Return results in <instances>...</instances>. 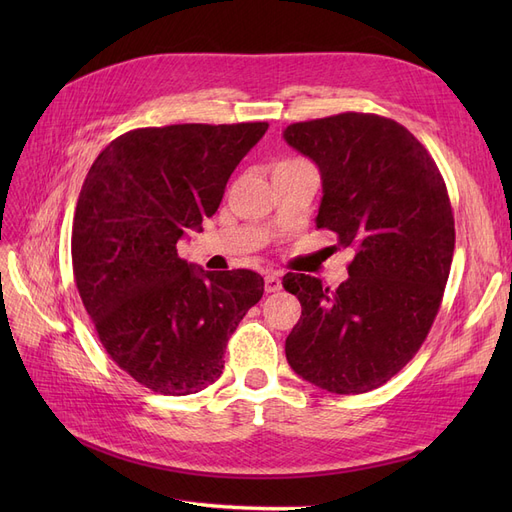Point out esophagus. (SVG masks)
<instances>
[{
    "mask_svg": "<svg viewBox=\"0 0 512 512\" xmlns=\"http://www.w3.org/2000/svg\"><path fill=\"white\" fill-rule=\"evenodd\" d=\"M280 288H282L280 275H277V273H269V275H265V290H267V292H277Z\"/></svg>",
    "mask_w": 512,
    "mask_h": 512,
    "instance_id": "1",
    "label": "esophagus"
}]
</instances>
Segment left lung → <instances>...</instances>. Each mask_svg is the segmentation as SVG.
I'll use <instances>...</instances> for the list:
<instances>
[{
	"instance_id": "8db88e82",
	"label": "left lung",
	"mask_w": 512,
	"mask_h": 512,
	"mask_svg": "<svg viewBox=\"0 0 512 512\" xmlns=\"http://www.w3.org/2000/svg\"><path fill=\"white\" fill-rule=\"evenodd\" d=\"M284 138L320 168L316 228L354 250L350 277L335 290L312 275H284L301 301L286 359L329 393L374 391L408 365L438 316L455 250L446 183L416 136L380 115L299 121Z\"/></svg>"
}]
</instances>
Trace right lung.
Listing matches in <instances>:
<instances>
[{"label":"right lung","instance_id":"right-lung-1","mask_svg":"<svg viewBox=\"0 0 512 512\" xmlns=\"http://www.w3.org/2000/svg\"><path fill=\"white\" fill-rule=\"evenodd\" d=\"M267 121L177 123L117 136L91 164L72 222V271L108 356L145 389L190 395L222 376L228 337L265 292L250 269L177 254L218 211Z\"/></svg>","mask_w":512,"mask_h":512}]
</instances>
